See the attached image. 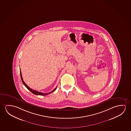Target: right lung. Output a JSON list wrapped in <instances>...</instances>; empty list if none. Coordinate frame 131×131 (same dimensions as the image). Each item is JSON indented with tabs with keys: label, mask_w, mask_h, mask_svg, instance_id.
<instances>
[{
	"label": "right lung",
	"mask_w": 131,
	"mask_h": 131,
	"mask_svg": "<svg viewBox=\"0 0 131 131\" xmlns=\"http://www.w3.org/2000/svg\"><path fill=\"white\" fill-rule=\"evenodd\" d=\"M20 73L21 79V80L22 81L23 83L24 84V86H25V87H26L27 89H28L30 91V92H31V93H33V94H34L37 95H41V96L47 95L49 94H50L51 93H52L53 92H54V91L57 88V87L55 89H53L52 91H51V92H49V93H41V92H38V91H37L32 90V89H30V88L28 87V85H27L25 83H24V81L23 80V79L22 76V74H21V70H20Z\"/></svg>",
	"instance_id": "1"
}]
</instances>
